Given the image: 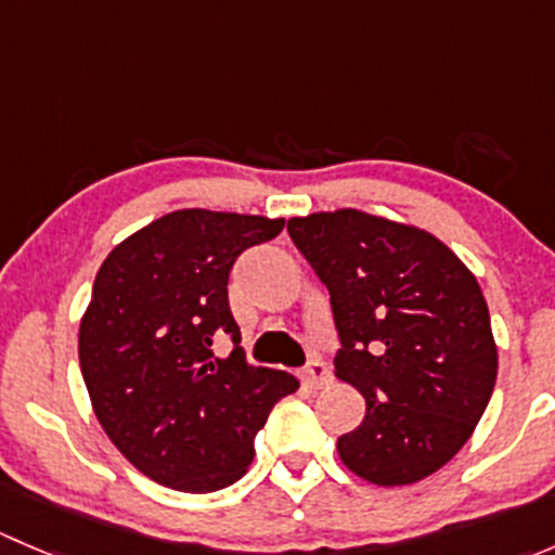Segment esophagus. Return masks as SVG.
I'll list each match as a JSON object with an SVG mask.
<instances>
[{"mask_svg":"<svg viewBox=\"0 0 555 555\" xmlns=\"http://www.w3.org/2000/svg\"><path fill=\"white\" fill-rule=\"evenodd\" d=\"M300 378H304V384L309 386V389H322V386H327L330 382H333V373H330V367L324 365L322 360H313L304 367Z\"/></svg>","mask_w":555,"mask_h":555,"instance_id":"1","label":"esophagus"}]
</instances>
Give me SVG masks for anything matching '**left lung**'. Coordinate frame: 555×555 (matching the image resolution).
<instances>
[{
  "label": "left lung",
  "instance_id": "obj_1",
  "mask_svg": "<svg viewBox=\"0 0 555 555\" xmlns=\"http://www.w3.org/2000/svg\"><path fill=\"white\" fill-rule=\"evenodd\" d=\"M287 231L330 293L335 376L365 397L362 424L338 438L344 464L376 486L438 473L496 382L478 279L433 233L360 209L293 217Z\"/></svg>",
  "mask_w": 555,
  "mask_h": 555
}]
</instances>
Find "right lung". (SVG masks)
I'll use <instances>...</instances> for the list:
<instances>
[{"instance_id": "add662e5", "label": "right lung", "mask_w": 555, "mask_h": 555, "mask_svg": "<svg viewBox=\"0 0 555 555\" xmlns=\"http://www.w3.org/2000/svg\"><path fill=\"white\" fill-rule=\"evenodd\" d=\"M284 220L179 209L106 255L80 322V367L93 413L150 480L188 494L246 473L255 435L298 378L246 362L228 276ZM228 337L234 351L210 346Z\"/></svg>"}]
</instances>
